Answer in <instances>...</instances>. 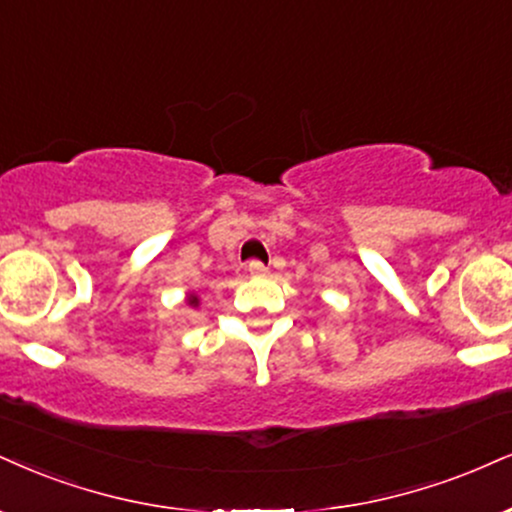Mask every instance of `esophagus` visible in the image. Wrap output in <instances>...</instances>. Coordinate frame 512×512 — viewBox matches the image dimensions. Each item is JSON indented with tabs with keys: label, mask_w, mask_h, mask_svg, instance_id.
I'll return each mask as SVG.
<instances>
[{
	"label": "esophagus",
	"mask_w": 512,
	"mask_h": 512,
	"mask_svg": "<svg viewBox=\"0 0 512 512\" xmlns=\"http://www.w3.org/2000/svg\"><path fill=\"white\" fill-rule=\"evenodd\" d=\"M248 274H250V279H264V276H267V267H264L262 262H250L248 264Z\"/></svg>",
	"instance_id": "esophagus-1"
}]
</instances>
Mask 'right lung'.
<instances>
[{
	"label": "right lung",
	"instance_id": "right-lung-1",
	"mask_svg": "<svg viewBox=\"0 0 512 512\" xmlns=\"http://www.w3.org/2000/svg\"><path fill=\"white\" fill-rule=\"evenodd\" d=\"M186 305L193 307V310H197V307H200V295H197V293H186Z\"/></svg>",
	"mask_w": 512,
	"mask_h": 512
}]
</instances>
